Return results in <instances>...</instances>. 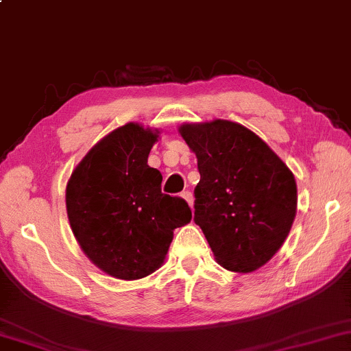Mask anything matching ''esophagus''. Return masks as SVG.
Masks as SVG:
<instances>
[{
  "mask_svg": "<svg viewBox=\"0 0 351 351\" xmlns=\"http://www.w3.org/2000/svg\"><path fill=\"white\" fill-rule=\"evenodd\" d=\"M181 197H183L186 202H188L191 207H193V202H194V197H193V193H191V191H183V193H181Z\"/></svg>",
  "mask_w": 351,
  "mask_h": 351,
  "instance_id": "1",
  "label": "esophagus"
}]
</instances>
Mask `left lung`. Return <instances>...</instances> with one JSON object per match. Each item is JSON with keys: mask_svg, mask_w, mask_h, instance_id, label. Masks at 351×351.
Listing matches in <instances>:
<instances>
[{"mask_svg": "<svg viewBox=\"0 0 351 351\" xmlns=\"http://www.w3.org/2000/svg\"><path fill=\"white\" fill-rule=\"evenodd\" d=\"M181 136L197 157L194 221L218 263L250 273L281 249L297 212V184L263 139L239 123H188Z\"/></svg>", "mask_w": 351, "mask_h": 351, "instance_id": "1", "label": "left lung"}]
</instances>
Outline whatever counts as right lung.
Instances as JSON below:
<instances>
[{
	"label": "right lung",
	"mask_w": 351,
	"mask_h": 351,
	"mask_svg": "<svg viewBox=\"0 0 351 351\" xmlns=\"http://www.w3.org/2000/svg\"><path fill=\"white\" fill-rule=\"evenodd\" d=\"M157 133L127 123L101 139L67 184L70 226L82 250L110 276L139 279L163 263L173 230L191 221L188 202L162 193L147 165Z\"/></svg>",
	"instance_id": "add662e5"
}]
</instances>
